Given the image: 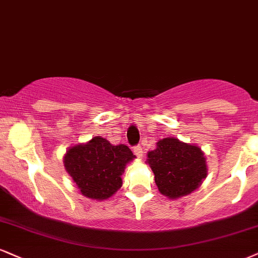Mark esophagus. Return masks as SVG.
Returning <instances> with one entry per match:
<instances>
[{
	"label": "esophagus",
	"mask_w": 258,
	"mask_h": 258,
	"mask_svg": "<svg viewBox=\"0 0 258 258\" xmlns=\"http://www.w3.org/2000/svg\"><path fill=\"white\" fill-rule=\"evenodd\" d=\"M134 154L138 158H141L142 157V154H144V151H142L141 146H135V147H134Z\"/></svg>",
	"instance_id": "1"
}]
</instances>
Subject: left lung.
Returning a JSON list of instances; mask_svg holds the SVG:
<instances>
[{"instance_id": "obj_1", "label": "left lung", "mask_w": 258, "mask_h": 258, "mask_svg": "<svg viewBox=\"0 0 258 258\" xmlns=\"http://www.w3.org/2000/svg\"><path fill=\"white\" fill-rule=\"evenodd\" d=\"M147 158L159 191L168 199L189 195L207 177L206 157L201 148L176 138L158 141L157 148L148 152Z\"/></svg>"}]
</instances>
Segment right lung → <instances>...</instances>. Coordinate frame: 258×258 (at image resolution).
Here are the masks:
<instances>
[{
    "label": "right lung",
    "instance_id": "add662e5",
    "mask_svg": "<svg viewBox=\"0 0 258 258\" xmlns=\"http://www.w3.org/2000/svg\"><path fill=\"white\" fill-rule=\"evenodd\" d=\"M134 158L128 146H113L106 139L95 136L87 144L69 148L63 163L82 195L101 201L122 186L120 176Z\"/></svg>",
    "mask_w": 258,
    "mask_h": 258
}]
</instances>
